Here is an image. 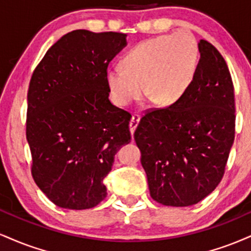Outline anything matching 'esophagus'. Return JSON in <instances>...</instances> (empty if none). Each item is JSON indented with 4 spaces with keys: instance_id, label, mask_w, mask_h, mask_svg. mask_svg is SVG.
<instances>
[{
    "instance_id": "34e87169",
    "label": "esophagus",
    "mask_w": 251,
    "mask_h": 251,
    "mask_svg": "<svg viewBox=\"0 0 251 251\" xmlns=\"http://www.w3.org/2000/svg\"><path fill=\"white\" fill-rule=\"evenodd\" d=\"M139 122H140V117H139L138 114H133L131 118V122H129V131H131L132 135L134 134V131L135 128H137Z\"/></svg>"
}]
</instances>
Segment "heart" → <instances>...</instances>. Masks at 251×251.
<instances>
[{
	"label": "heart",
	"instance_id": "b5f03b06",
	"mask_svg": "<svg viewBox=\"0 0 251 251\" xmlns=\"http://www.w3.org/2000/svg\"><path fill=\"white\" fill-rule=\"evenodd\" d=\"M199 63L195 38L186 31L160 35L135 45L123 59V68L111 66L106 83L116 104L126 106L144 92L162 106H171L186 95Z\"/></svg>",
	"mask_w": 251,
	"mask_h": 251
}]
</instances>
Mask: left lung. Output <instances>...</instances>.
<instances>
[{"label": "left lung", "instance_id": "1", "mask_svg": "<svg viewBox=\"0 0 251 251\" xmlns=\"http://www.w3.org/2000/svg\"><path fill=\"white\" fill-rule=\"evenodd\" d=\"M179 101L141 118L134 139L150 194L165 206L188 207L221 181L235 137L234 86L227 63L209 42Z\"/></svg>", "mask_w": 251, "mask_h": 251}]
</instances>
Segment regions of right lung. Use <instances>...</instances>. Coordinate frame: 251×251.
<instances>
[{
    "label": "right lung",
    "instance_id": "add662e5",
    "mask_svg": "<svg viewBox=\"0 0 251 251\" xmlns=\"http://www.w3.org/2000/svg\"><path fill=\"white\" fill-rule=\"evenodd\" d=\"M127 35L75 30L58 39L32 74L26 140L36 185L51 202L81 210L106 198L114 155L131 141V114L108 99L106 71Z\"/></svg>",
    "mask_w": 251,
    "mask_h": 251
}]
</instances>
